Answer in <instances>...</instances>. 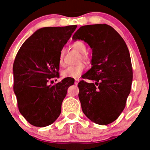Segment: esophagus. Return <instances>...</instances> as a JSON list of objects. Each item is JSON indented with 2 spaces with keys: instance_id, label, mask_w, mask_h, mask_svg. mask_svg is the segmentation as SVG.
Returning a JSON list of instances; mask_svg holds the SVG:
<instances>
[{
  "instance_id": "34e87169",
  "label": "esophagus",
  "mask_w": 150,
  "mask_h": 150,
  "mask_svg": "<svg viewBox=\"0 0 150 150\" xmlns=\"http://www.w3.org/2000/svg\"><path fill=\"white\" fill-rule=\"evenodd\" d=\"M79 82H80V80H79L78 79H75V84H76V85H77V84L79 83Z\"/></svg>"
}]
</instances>
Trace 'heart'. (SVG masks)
I'll use <instances>...</instances> for the list:
<instances>
[{
  "label": "heart",
  "instance_id": "obj_1",
  "mask_svg": "<svg viewBox=\"0 0 150 150\" xmlns=\"http://www.w3.org/2000/svg\"><path fill=\"white\" fill-rule=\"evenodd\" d=\"M73 48L77 50L81 54H83L82 55V58L83 60H86L87 57L84 54L86 52V45H84V42H81V41H76V42H73L72 45ZM64 50H61L60 54H59V64L61 66H63L64 65ZM84 65L83 64H79L76 66H70L66 68V70H63L62 71V75L65 77H72V78H76L78 77L80 75L83 73L84 70Z\"/></svg>",
  "mask_w": 150,
  "mask_h": 150
}]
</instances>
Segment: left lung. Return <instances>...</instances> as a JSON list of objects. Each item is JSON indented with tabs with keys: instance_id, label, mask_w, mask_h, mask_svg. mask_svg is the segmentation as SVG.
<instances>
[{
	"instance_id": "obj_1",
	"label": "left lung",
	"mask_w": 150,
	"mask_h": 150,
	"mask_svg": "<svg viewBox=\"0 0 150 150\" xmlns=\"http://www.w3.org/2000/svg\"><path fill=\"white\" fill-rule=\"evenodd\" d=\"M73 40L84 41L92 50V66L83 78L93 82L78 84L83 112L99 125L110 124L124 110L131 92L133 70L127 44L108 24L81 26Z\"/></svg>"
}]
</instances>
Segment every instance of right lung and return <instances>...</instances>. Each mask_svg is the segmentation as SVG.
Returning <instances> with one entry per match:
<instances>
[{"mask_svg":"<svg viewBox=\"0 0 150 150\" xmlns=\"http://www.w3.org/2000/svg\"><path fill=\"white\" fill-rule=\"evenodd\" d=\"M76 25L44 27L23 43L13 64L14 92L20 113L32 125L45 127L57 120L61 104L73 78L54 85L48 82L59 77V54Z\"/></svg>","mask_w":150,"mask_h":150,"instance_id":"right-lung-1","label":"right lung"}]
</instances>
